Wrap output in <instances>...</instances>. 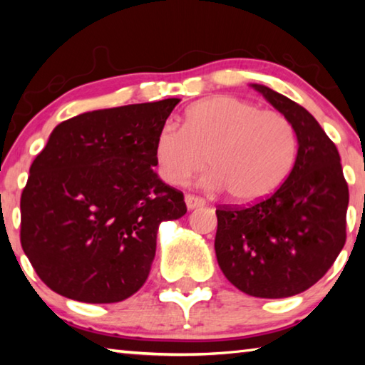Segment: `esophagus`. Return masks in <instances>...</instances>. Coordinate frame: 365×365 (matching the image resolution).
Here are the masks:
<instances>
[{"label":"esophagus","mask_w":365,"mask_h":365,"mask_svg":"<svg viewBox=\"0 0 365 365\" xmlns=\"http://www.w3.org/2000/svg\"><path fill=\"white\" fill-rule=\"evenodd\" d=\"M185 205H187V207L190 209V211H193V209H196V207L205 206L206 201L202 200V197H197V196H193V195H187V196H185Z\"/></svg>","instance_id":"1"}]
</instances>
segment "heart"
Wrapping results in <instances>:
<instances>
[{"label": "heart", "mask_w": 365, "mask_h": 365, "mask_svg": "<svg viewBox=\"0 0 365 365\" xmlns=\"http://www.w3.org/2000/svg\"><path fill=\"white\" fill-rule=\"evenodd\" d=\"M206 190H228L237 202L274 193L296 158V133L285 115L233 96H211L187 109L183 128L164 123L154 140L159 175L180 185L206 165Z\"/></svg>", "instance_id": "heart-1"}]
</instances>
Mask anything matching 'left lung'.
Wrapping results in <instances>:
<instances>
[{"label":"left lung","instance_id":"left-lung-1","mask_svg":"<svg viewBox=\"0 0 365 365\" xmlns=\"http://www.w3.org/2000/svg\"><path fill=\"white\" fill-rule=\"evenodd\" d=\"M287 117L294 165L274 195L248 207H219L214 250L227 280L256 298H288L325 275L346 242L349 191L333 141L307 109L250 83Z\"/></svg>","mask_w":365,"mask_h":365}]
</instances>
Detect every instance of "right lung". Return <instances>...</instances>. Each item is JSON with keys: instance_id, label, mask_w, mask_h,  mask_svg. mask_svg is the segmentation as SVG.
Masks as SVG:
<instances>
[{"instance_id": "obj_1", "label": "right lung", "mask_w": 365, "mask_h": 365, "mask_svg": "<svg viewBox=\"0 0 365 365\" xmlns=\"http://www.w3.org/2000/svg\"><path fill=\"white\" fill-rule=\"evenodd\" d=\"M178 98L98 109L54 127L21 197V243L66 298L127 299L143 287L160 222L187 212L154 172V140Z\"/></svg>"}]
</instances>
